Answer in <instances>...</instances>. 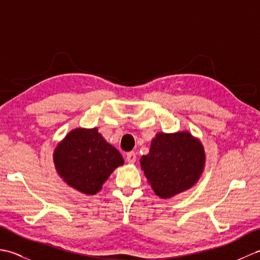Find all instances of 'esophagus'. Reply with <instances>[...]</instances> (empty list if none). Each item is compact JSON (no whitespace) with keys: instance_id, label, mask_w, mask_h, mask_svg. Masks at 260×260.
Instances as JSON below:
<instances>
[{"instance_id":"34e87169","label":"esophagus","mask_w":260,"mask_h":260,"mask_svg":"<svg viewBox=\"0 0 260 260\" xmlns=\"http://www.w3.org/2000/svg\"><path fill=\"white\" fill-rule=\"evenodd\" d=\"M126 161L129 164H133L136 162V154L135 152H128L126 154Z\"/></svg>"}]
</instances>
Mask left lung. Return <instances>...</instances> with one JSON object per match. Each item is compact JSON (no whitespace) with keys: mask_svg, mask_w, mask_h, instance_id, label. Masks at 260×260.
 Returning a JSON list of instances; mask_svg holds the SVG:
<instances>
[{"mask_svg":"<svg viewBox=\"0 0 260 260\" xmlns=\"http://www.w3.org/2000/svg\"><path fill=\"white\" fill-rule=\"evenodd\" d=\"M206 154L189 132L158 133L141 167L155 194L168 199L194 185L204 168Z\"/></svg>","mask_w":260,"mask_h":260,"instance_id":"1","label":"left lung"}]
</instances>
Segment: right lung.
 Here are the masks:
<instances>
[{
    "instance_id": "add662e5",
    "label": "right lung",
    "mask_w": 260,
    "mask_h": 260,
    "mask_svg": "<svg viewBox=\"0 0 260 260\" xmlns=\"http://www.w3.org/2000/svg\"><path fill=\"white\" fill-rule=\"evenodd\" d=\"M53 162L68 185L85 194H96L124 159L97 128H77L54 150Z\"/></svg>"
}]
</instances>
